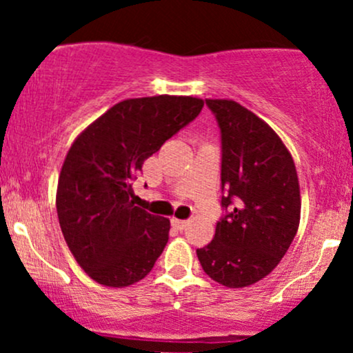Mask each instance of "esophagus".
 I'll return each instance as SVG.
<instances>
[{
    "label": "esophagus",
    "mask_w": 353,
    "mask_h": 353,
    "mask_svg": "<svg viewBox=\"0 0 353 353\" xmlns=\"http://www.w3.org/2000/svg\"><path fill=\"white\" fill-rule=\"evenodd\" d=\"M171 222H172L174 228L179 229V230H184V229L188 228V225H189V222H188V221H182V219H176V217L171 219Z\"/></svg>",
    "instance_id": "1"
}]
</instances>
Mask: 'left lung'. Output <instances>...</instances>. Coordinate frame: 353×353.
<instances>
[{
  "mask_svg": "<svg viewBox=\"0 0 353 353\" xmlns=\"http://www.w3.org/2000/svg\"><path fill=\"white\" fill-rule=\"evenodd\" d=\"M222 136V208L214 239L197 257L212 281L242 289L267 277L301 222L292 154L265 121L232 99H205Z\"/></svg>",
  "mask_w": 353,
  "mask_h": 353,
  "instance_id": "1",
  "label": "left lung"
}]
</instances>
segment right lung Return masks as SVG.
Returning <instances> with one entry per match:
<instances>
[{
  "label": "right lung",
  "mask_w": 353,
  "mask_h": 353,
  "mask_svg": "<svg viewBox=\"0 0 353 353\" xmlns=\"http://www.w3.org/2000/svg\"><path fill=\"white\" fill-rule=\"evenodd\" d=\"M202 106L204 101L192 96L124 99L71 144L59 172L56 210L64 241L92 281L123 289L152 270L171 222L134 205L132 179Z\"/></svg>",
  "instance_id": "obj_1"
}]
</instances>
